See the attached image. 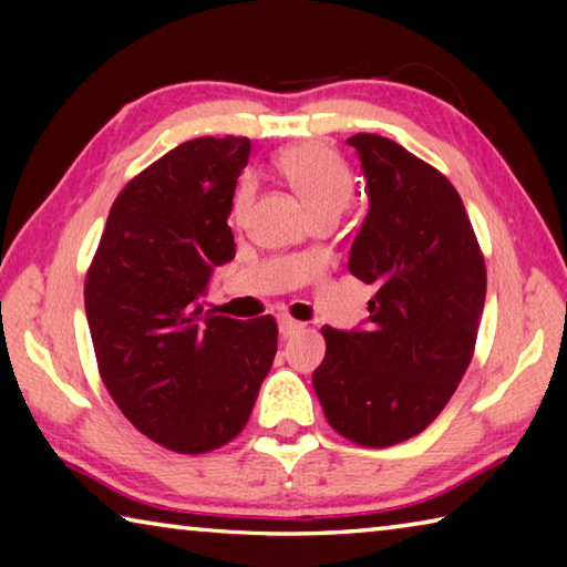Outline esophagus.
Returning <instances> with one entry per match:
<instances>
[{
	"label": "esophagus",
	"instance_id": "esophagus-1",
	"mask_svg": "<svg viewBox=\"0 0 567 567\" xmlns=\"http://www.w3.org/2000/svg\"><path fill=\"white\" fill-rule=\"evenodd\" d=\"M302 328H305V322H300V320L287 318V315H282V318H280V334H282V338H292V334H297Z\"/></svg>",
	"mask_w": 567,
	"mask_h": 567
}]
</instances>
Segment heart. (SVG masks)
<instances>
[{"label": "heart", "mask_w": 567, "mask_h": 567, "mask_svg": "<svg viewBox=\"0 0 567 567\" xmlns=\"http://www.w3.org/2000/svg\"><path fill=\"white\" fill-rule=\"evenodd\" d=\"M275 169L312 219L338 217L350 205L354 192L352 172L348 162L328 145L305 142V145L285 150L275 159ZM252 197L255 182L243 177L233 195V219L245 217L247 207L252 205Z\"/></svg>", "instance_id": "heart-1"}]
</instances>
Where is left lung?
Masks as SVG:
<instances>
[{"instance_id": "obj_1", "label": "left lung", "mask_w": 567, "mask_h": 567, "mask_svg": "<svg viewBox=\"0 0 567 567\" xmlns=\"http://www.w3.org/2000/svg\"><path fill=\"white\" fill-rule=\"evenodd\" d=\"M370 209L350 272L375 285L364 330L322 328L312 375L334 433L362 447L420 435L475 352L487 275L463 199L443 172L380 134H354Z\"/></svg>"}]
</instances>
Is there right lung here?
<instances>
[{"label": "right lung", "mask_w": 567, "mask_h": 567, "mask_svg": "<svg viewBox=\"0 0 567 567\" xmlns=\"http://www.w3.org/2000/svg\"><path fill=\"white\" fill-rule=\"evenodd\" d=\"M247 137L182 142L127 182L84 280L104 388L142 435L182 455L227 445L277 352L272 315L203 312L213 267L235 257L227 225Z\"/></svg>", "instance_id": "right-lung-1"}]
</instances>
